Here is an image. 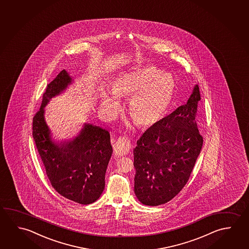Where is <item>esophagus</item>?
<instances>
[{
    "mask_svg": "<svg viewBox=\"0 0 249 249\" xmlns=\"http://www.w3.org/2000/svg\"><path fill=\"white\" fill-rule=\"evenodd\" d=\"M130 147L131 142L128 139L124 137V136L120 137L117 140V142L114 143V154L116 155H120V156L126 155V154H128V152L130 150Z\"/></svg>",
    "mask_w": 249,
    "mask_h": 249,
    "instance_id": "1",
    "label": "esophagus"
}]
</instances>
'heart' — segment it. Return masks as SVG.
Returning <instances> with one entry per match:
<instances>
[{
    "mask_svg": "<svg viewBox=\"0 0 249 249\" xmlns=\"http://www.w3.org/2000/svg\"><path fill=\"white\" fill-rule=\"evenodd\" d=\"M176 81L170 73L155 66H141L121 73L112 85V93L102 91L100 105L107 114L118 109V98L131 99L128 113L136 125L151 127L166 115L176 94Z\"/></svg>",
    "mask_w": 249,
    "mask_h": 249,
    "instance_id": "heart-1",
    "label": "heart"
}]
</instances>
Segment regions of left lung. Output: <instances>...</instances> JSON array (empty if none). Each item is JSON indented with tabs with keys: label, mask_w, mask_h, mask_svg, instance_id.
<instances>
[{
	"label": "left lung",
	"mask_w": 249,
	"mask_h": 249,
	"mask_svg": "<svg viewBox=\"0 0 249 249\" xmlns=\"http://www.w3.org/2000/svg\"><path fill=\"white\" fill-rule=\"evenodd\" d=\"M200 101L196 85L185 105L149 127L137 141L135 193L144 205L167 203L188 182L203 144L196 123Z\"/></svg>",
	"instance_id": "left-lung-1"
}]
</instances>
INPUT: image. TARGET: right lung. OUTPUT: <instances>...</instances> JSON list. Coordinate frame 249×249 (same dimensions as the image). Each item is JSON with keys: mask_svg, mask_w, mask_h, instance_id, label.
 <instances>
[{"mask_svg": "<svg viewBox=\"0 0 249 249\" xmlns=\"http://www.w3.org/2000/svg\"><path fill=\"white\" fill-rule=\"evenodd\" d=\"M72 82L63 70L48 85L34 116L33 138L52 187L67 199L88 205L98 200L104 190L113 148L108 131L89 123L72 140L53 142L44 117L45 107Z\"/></svg>", "mask_w": 249, "mask_h": 249, "instance_id": "right-lung-1", "label": "right lung"}]
</instances>
